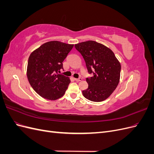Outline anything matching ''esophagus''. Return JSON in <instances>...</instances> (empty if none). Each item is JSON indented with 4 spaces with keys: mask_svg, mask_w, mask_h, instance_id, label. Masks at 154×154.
<instances>
[{
    "mask_svg": "<svg viewBox=\"0 0 154 154\" xmlns=\"http://www.w3.org/2000/svg\"><path fill=\"white\" fill-rule=\"evenodd\" d=\"M74 80H75L76 82H80L82 80V78H74Z\"/></svg>",
    "mask_w": 154,
    "mask_h": 154,
    "instance_id": "obj_1",
    "label": "esophagus"
}]
</instances>
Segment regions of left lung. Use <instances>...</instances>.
<instances>
[{"instance_id": "obj_1", "label": "left lung", "mask_w": 154, "mask_h": 154, "mask_svg": "<svg viewBox=\"0 0 154 154\" xmlns=\"http://www.w3.org/2000/svg\"><path fill=\"white\" fill-rule=\"evenodd\" d=\"M85 60L88 72V88L82 91L85 98L95 102L104 101L112 94L120 80L121 63L113 51L103 44L89 40L75 44Z\"/></svg>"}]
</instances>
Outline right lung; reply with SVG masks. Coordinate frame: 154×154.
Returning <instances> with one entry per match:
<instances>
[{"label": "right lung", "instance_id": "add662e5", "mask_svg": "<svg viewBox=\"0 0 154 154\" xmlns=\"http://www.w3.org/2000/svg\"><path fill=\"white\" fill-rule=\"evenodd\" d=\"M74 44L50 41L31 53L27 77L35 91L44 98L56 100L62 97L71 80L58 72L63 69V60Z\"/></svg>", "mask_w": 154, "mask_h": 154}]
</instances>
